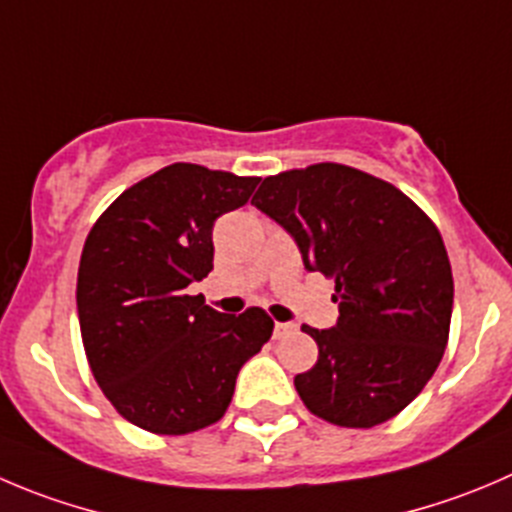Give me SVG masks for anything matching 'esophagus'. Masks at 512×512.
<instances>
[{
  "label": "esophagus",
  "mask_w": 512,
  "mask_h": 512,
  "mask_svg": "<svg viewBox=\"0 0 512 512\" xmlns=\"http://www.w3.org/2000/svg\"><path fill=\"white\" fill-rule=\"evenodd\" d=\"M296 332V324H289V321H276L274 324V337L276 339H284L289 334Z\"/></svg>",
  "instance_id": "34e87169"
}]
</instances>
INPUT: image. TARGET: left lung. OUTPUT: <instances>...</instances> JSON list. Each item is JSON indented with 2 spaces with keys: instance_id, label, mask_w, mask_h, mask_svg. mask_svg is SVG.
<instances>
[{
  "instance_id": "1",
  "label": "left lung",
  "mask_w": 512,
  "mask_h": 512,
  "mask_svg": "<svg viewBox=\"0 0 512 512\" xmlns=\"http://www.w3.org/2000/svg\"><path fill=\"white\" fill-rule=\"evenodd\" d=\"M251 203L294 238L306 271L337 284V324L301 326L319 347L294 377L304 405L342 427L405 410L450 334L452 269L435 223L392 183L337 163L271 175Z\"/></svg>"
}]
</instances>
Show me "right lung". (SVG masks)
<instances>
[{
	"label": "right lung",
	"mask_w": 512,
	"mask_h": 512,
	"mask_svg": "<svg viewBox=\"0 0 512 512\" xmlns=\"http://www.w3.org/2000/svg\"><path fill=\"white\" fill-rule=\"evenodd\" d=\"M259 180L173 163L128 188L87 236L77 271L87 362L143 430L186 435L221 420L241 367L271 339L259 306L221 314L186 291L211 274L216 218Z\"/></svg>",
	"instance_id": "right-lung-1"
}]
</instances>
